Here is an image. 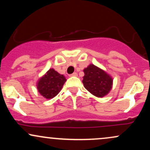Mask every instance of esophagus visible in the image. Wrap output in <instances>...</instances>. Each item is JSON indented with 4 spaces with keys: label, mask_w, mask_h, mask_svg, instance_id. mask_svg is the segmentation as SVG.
Listing matches in <instances>:
<instances>
[{
    "label": "esophagus",
    "mask_w": 150,
    "mask_h": 150,
    "mask_svg": "<svg viewBox=\"0 0 150 150\" xmlns=\"http://www.w3.org/2000/svg\"><path fill=\"white\" fill-rule=\"evenodd\" d=\"M77 73H73L71 75H70V77H77Z\"/></svg>",
    "instance_id": "esophagus-1"
}]
</instances>
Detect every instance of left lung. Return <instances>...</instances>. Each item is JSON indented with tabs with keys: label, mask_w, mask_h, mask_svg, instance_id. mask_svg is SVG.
Instances as JSON below:
<instances>
[{
	"label": "left lung",
	"mask_w": 150,
	"mask_h": 150,
	"mask_svg": "<svg viewBox=\"0 0 150 150\" xmlns=\"http://www.w3.org/2000/svg\"><path fill=\"white\" fill-rule=\"evenodd\" d=\"M82 83L91 94L102 98L107 95L113 87V77L104 70L94 64H89L83 70Z\"/></svg>",
	"instance_id": "8db88e82"
}]
</instances>
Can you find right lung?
Here are the masks:
<instances>
[{"label": "right lung", "instance_id": "obj_1", "mask_svg": "<svg viewBox=\"0 0 150 150\" xmlns=\"http://www.w3.org/2000/svg\"><path fill=\"white\" fill-rule=\"evenodd\" d=\"M66 80L64 75L58 73L53 68H50L38 80L37 90L46 99H52L61 92Z\"/></svg>", "mask_w": 150, "mask_h": 150}]
</instances>
